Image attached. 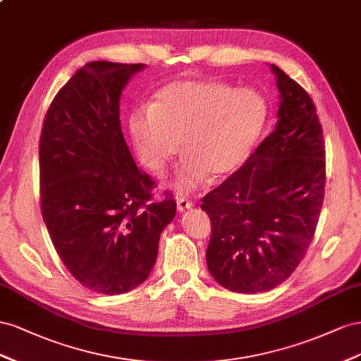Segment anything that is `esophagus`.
I'll return each mask as SVG.
<instances>
[{"label": "esophagus", "instance_id": "obj_1", "mask_svg": "<svg viewBox=\"0 0 361 361\" xmlns=\"http://www.w3.org/2000/svg\"><path fill=\"white\" fill-rule=\"evenodd\" d=\"M193 205V202L190 201V200H186V198H177V209H178V212H184V210H188V209H190Z\"/></svg>", "mask_w": 361, "mask_h": 361}]
</instances>
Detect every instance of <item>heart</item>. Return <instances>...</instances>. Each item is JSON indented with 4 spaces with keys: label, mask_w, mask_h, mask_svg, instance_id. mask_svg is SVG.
I'll use <instances>...</instances> for the list:
<instances>
[{
    "label": "heart",
    "mask_w": 361,
    "mask_h": 361,
    "mask_svg": "<svg viewBox=\"0 0 361 361\" xmlns=\"http://www.w3.org/2000/svg\"><path fill=\"white\" fill-rule=\"evenodd\" d=\"M269 109L260 92L212 80H175L160 87L148 109L130 116V131L143 166L161 173L178 151L184 159L175 188L186 193L212 175L222 180L250 159Z\"/></svg>",
    "instance_id": "obj_1"
}]
</instances>
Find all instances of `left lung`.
Segmentation results:
<instances>
[{"label": "left lung", "mask_w": 361, "mask_h": 361, "mask_svg": "<svg viewBox=\"0 0 361 361\" xmlns=\"http://www.w3.org/2000/svg\"><path fill=\"white\" fill-rule=\"evenodd\" d=\"M280 90L275 130L202 198L212 235L207 267L225 289L267 292L289 278L310 246L325 195V145L314 102L272 65Z\"/></svg>", "instance_id": "left-lung-1"}]
</instances>
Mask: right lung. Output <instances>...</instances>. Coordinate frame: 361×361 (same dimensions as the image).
<instances>
[{
	"instance_id": "add662e5",
	"label": "right lung",
	"mask_w": 361,
	"mask_h": 361,
	"mask_svg": "<svg viewBox=\"0 0 361 361\" xmlns=\"http://www.w3.org/2000/svg\"><path fill=\"white\" fill-rule=\"evenodd\" d=\"M142 63L90 61L61 87L39 142L40 210L51 242L92 292L127 293L147 280L177 202L140 171L123 139L121 92Z\"/></svg>"
}]
</instances>
